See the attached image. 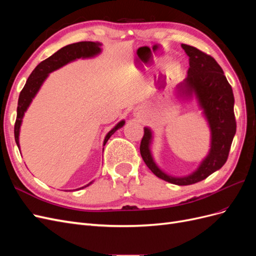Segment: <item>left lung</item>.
I'll return each mask as SVG.
<instances>
[{"instance_id":"1","label":"left lung","mask_w":256,"mask_h":256,"mask_svg":"<svg viewBox=\"0 0 256 256\" xmlns=\"http://www.w3.org/2000/svg\"><path fill=\"white\" fill-rule=\"evenodd\" d=\"M182 48L189 56L190 67L186 79L176 85L175 94L186 100L196 97L210 129V148L196 171L182 177L164 173L154 162L150 150L152 131L148 127H144L140 152L145 164L157 177L174 184L188 186L205 180L226 164L236 134V120L233 90L220 65L192 46L182 44Z\"/></svg>"}]
</instances>
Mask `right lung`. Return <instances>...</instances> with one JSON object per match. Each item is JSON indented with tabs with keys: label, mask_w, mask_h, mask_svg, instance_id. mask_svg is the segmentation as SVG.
<instances>
[{
	"label": "right lung",
	"mask_w": 256,
	"mask_h": 256,
	"mask_svg": "<svg viewBox=\"0 0 256 256\" xmlns=\"http://www.w3.org/2000/svg\"><path fill=\"white\" fill-rule=\"evenodd\" d=\"M100 47H102V44L94 42H80L68 44L60 49L58 51H56L53 56H51L47 60H42V63H40L36 66V68L32 72V74H30L24 88H22L19 95L18 108H17V120H16V124H14V140H16L19 150H20L19 134H20L22 118L23 116H24V113L26 112L30 102H33V99L36 96L38 90H40L44 80L48 78L49 74L56 70V69L60 67L67 65L68 63H72V62L78 58H90L98 56V54L102 52V48ZM124 125H125V120H120V122L116 124V126L106 134L104 141V146L106 145L108 140H109L110 136L115 132V131L122 128ZM92 182H90L86 186H84V187L79 189L88 187Z\"/></svg>",
	"instance_id": "1"
}]
</instances>
